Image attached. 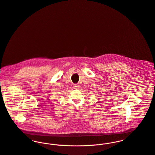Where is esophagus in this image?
Instances as JSON below:
<instances>
[{"label":"esophagus","mask_w":155,"mask_h":155,"mask_svg":"<svg viewBox=\"0 0 155 155\" xmlns=\"http://www.w3.org/2000/svg\"><path fill=\"white\" fill-rule=\"evenodd\" d=\"M80 85H78V84H74V85H73V88L74 89H79L80 88Z\"/></svg>","instance_id":"34e87169"}]
</instances>
